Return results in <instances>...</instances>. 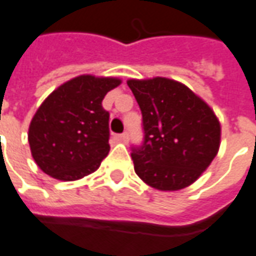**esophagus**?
I'll use <instances>...</instances> for the list:
<instances>
[{"label":"esophagus","mask_w":256,"mask_h":256,"mask_svg":"<svg viewBox=\"0 0 256 256\" xmlns=\"http://www.w3.org/2000/svg\"><path fill=\"white\" fill-rule=\"evenodd\" d=\"M118 138H119V141H120V142H123V144H128V134L126 133V132H124V133L119 134Z\"/></svg>","instance_id":"1"}]
</instances>
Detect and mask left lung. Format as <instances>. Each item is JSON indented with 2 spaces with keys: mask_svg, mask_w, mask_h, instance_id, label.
Segmentation results:
<instances>
[{
  "mask_svg": "<svg viewBox=\"0 0 256 256\" xmlns=\"http://www.w3.org/2000/svg\"><path fill=\"white\" fill-rule=\"evenodd\" d=\"M128 85L142 114L144 141L132 148L136 174L157 190L190 186L218 152L221 128L213 110L175 80L154 77Z\"/></svg>",
  "mask_w": 256,
  "mask_h": 256,
  "instance_id": "1",
  "label": "left lung"
}]
</instances>
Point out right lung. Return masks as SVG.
<instances>
[{
    "label": "right lung",
    "mask_w": 256,
    "mask_h": 256,
    "mask_svg": "<svg viewBox=\"0 0 256 256\" xmlns=\"http://www.w3.org/2000/svg\"><path fill=\"white\" fill-rule=\"evenodd\" d=\"M119 84L114 77L78 76L42 103L28 130L32 157L42 171L70 182L99 168L110 152V114L102 102Z\"/></svg>",
    "instance_id": "1"
}]
</instances>
